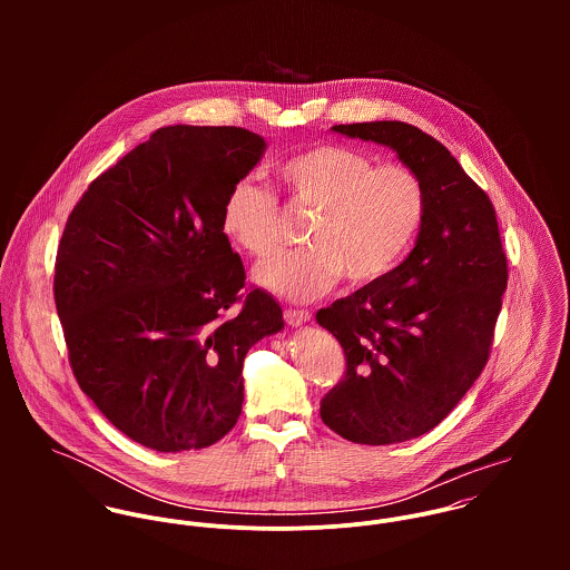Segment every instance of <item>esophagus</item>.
Masks as SVG:
<instances>
[{
	"mask_svg": "<svg viewBox=\"0 0 570 570\" xmlns=\"http://www.w3.org/2000/svg\"><path fill=\"white\" fill-rule=\"evenodd\" d=\"M285 321L287 325L301 326L312 321V312L307 309H285Z\"/></svg>",
	"mask_w": 570,
	"mask_h": 570,
	"instance_id": "1",
	"label": "esophagus"
}]
</instances>
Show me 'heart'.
<instances>
[{"mask_svg":"<svg viewBox=\"0 0 570 570\" xmlns=\"http://www.w3.org/2000/svg\"><path fill=\"white\" fill-rule=\"evenodd\" d=\"M292 199L314 208L307 247L285 249L256 267V281L289 301H312L342 276L353 285L384 278L414 244L428 208L425 186L406 164H377L357 149L316 145L278 168ZM224 233L261 258L278 245V199L237 181L222 210Z\"/></svg>","mask_w":570,"mask_h":570,"instance_id":"1","label":"heart"}]
</instances>
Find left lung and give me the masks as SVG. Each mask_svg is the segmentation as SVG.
I'll list each match as a JSON object with an SVG mask.
<instances>
[{"instance_id": "1", "label": "left lung", "mask_w": 570, "mask_h": 570, "mask_svg": "<svg viewBox=\"0 0 570 570\" xmlns=\"http://www.w3.org/2000/svg\"><path fill=\"white\" fill-rule=\"evenodd\" d=\"M331 129L391 147L425 186L406 261L316 314L346 357L323 421L353 443H402L439 425L485 368L507 254L488 193L439 140L400 120Z\"/></svg>"}]
</instances>
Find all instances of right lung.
Segmentation results:
<instances>
[{"instance_id": "obj_1", "label": "right lung", "mask_w": 570, "mask_h": 570, "mask_svg": "<svg viewBox=\"0 0 570 570\" xmlns=\"http://www.w3.org/2000/svg\"><path fill=\"white\" fill-rule=\"evenodd\" d=\"M265 151L242 127L158 129L100 173L68 217L55 303L82 393L131 441L202 450L244 404L245 353L283 328L245 289L222 226L230 188Z\"/></svg>"}]
</instances>
